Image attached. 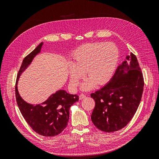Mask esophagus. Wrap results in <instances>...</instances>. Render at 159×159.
<instances>
[{
    "label": "esophagus",
    "instance_id": "34e87169",
    "mask_svg": "<svg viewBox=\"0 0 159 159\" xmlns=\"http://www.w3.org/2000/svg\"><path fill=\"white\" fill-rule=\"evenodd\" d=\"M85 97H86V95H85V94H84V93H81V94L80 95V96H79L80 99H84Z\"/></svg>",
    "mask_w": 159,
    "mask_h": 159
}]
</instances>
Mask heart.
<instances>
[{
  "instance_id": "1",
  "label": "heart",
  "mask_w": 159,
  "mask_h": 159,
  "mask_svg": "<svg viewBox=\"0 0 159 159\" xmlns=\"http://www.w3.org/2000/svg\"><path fill=\"white\" fill-rule=\"evenodd\" d=\"M119 60V49L113 43H91L79 47L68 64L71 85L76 88L85 71L88 79L81 84L82 90L92 89L95 84H105L113 75Z\"/></svg>"
}]
</instances>
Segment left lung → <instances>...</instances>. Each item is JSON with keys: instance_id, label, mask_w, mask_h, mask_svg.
Returning a JSON list of instances; mask_svg holds the SVG:
<instances>
[{"instance_id": "obj_1", "label": "left lung", "mask_w": 159, "mask_h": 159, "mask_svg": "<svg viewBox=\"0 0 159 159\" xmlns=\"http://www.w3.org/2000/svg\"><path fill=\"white\" fill-rule=\"evenodd\" d=\"M143 88V73L137 57L131 53L107 84L91 94L95 102L91 116L94 125L107 133L125 127L137 111Z\"/></svg>"}]
</instances>
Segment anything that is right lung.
Masks as SVG:
<instances>
[{
  "instance_id": "1",
  "label": "right lung",
  "mask_w": 159,
  "mask_h": 159,
  "mask_svg": "<svg viewBox=\"0 0 159 159\" xmlns=\"http://www.w3.org/2000/svg\"><path fill=\"white\" fill-rule=\"evenodd\" d=\"M42 45L43 42H41L23 60L17 75L15 94L18 108L30 127L40 135L53 137L61 133L66 127L70 108L79 100V96L60 89L51 95L44 102L36 105L28 103L20 97L17 88L18 79L31 64L34 57L40 52Z\"/></svg>"
}]
</instances>
